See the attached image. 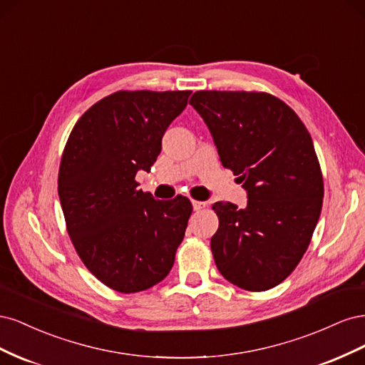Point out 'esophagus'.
<instances>
[{
	"instance_id": "1",
	"label": "esophagus",
	"mask_w": 365,
	"mask_h": 365,
	"mask_svg": "<svg viewBox=\"0 0 365 365\" xmlns=\"http://www.w3.org/2000/svg\"><path fill=\"white\" fill-rule=\"evenodd\" d=\"M192 204H193V210H195V212H200V210H202V208L207 207V202H202V201H193Z\"/></svg>"
}]
</instances>
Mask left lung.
<instances>
[{
    "label": "left lung",
    "mask_w": 365,
    "mask_h": 365,
    "mask_svg": "<svg viewBox=\"0 0 365 365\" xmlns=\"http://www.w3.org/2000/svg\"><path fill=\"white\" fill-rule=\"evenodd\" d=\"M190 105L248 192L244 210L212 207L216 267L237 288L268 291L300 263L322 213L324 182L311 134L292 108L263 91H196Z\"/></svg>",
    "instance_id": "obj_1"
}]
</instances>
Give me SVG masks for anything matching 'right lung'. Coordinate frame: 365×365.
<instances>
[{"instance_id": "obj_1", "label": "right lung", "mask_w": 365, "mask_h": 365, "mask_svg": "<svg viewBox=\"0 0 365 365\" xmlns=\"http://www.w3.org/2000/svg\"><path fill=\"white\" fill-rule=\"evenodd\" d=\"M192 91H117L77 120L65 145L58 192L65 225L96 279L121 294L146 291L173 267L193 207L157 201L138 189L165 129Z\"/></svg>"}]
</instances>
